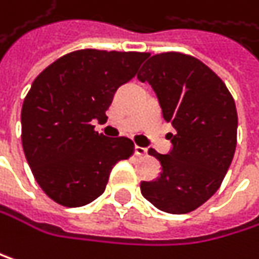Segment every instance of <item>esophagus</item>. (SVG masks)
Instances as JSON below:
<instances>
[{"label": "esophagus", "mask_w": 259, "mask_h": 259, "mask_svg": "<svg viewBox=\"0 0 259 259\" xmlns=\"http://www.w3.org/2000/svg\"><path fill=\"white\" fill-rule=\"evenodd\" d=\"M135 155H137V156H143V155H147V149H146V147H140V146H135Z\"/></svg>", "instance_id": "1"}]
</instances>
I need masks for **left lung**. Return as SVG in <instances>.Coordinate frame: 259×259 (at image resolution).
<instances>
[{"mask_svg": "<svg viewBox=\"0 0 259 259\" xmlns=\"http://www.w3.org/2000/svg\"><path fill=\"white\" fill-rule=\"evenodd\" d=\"M155 91L162 118L171 122V149L153 155L162 167L141 194L158 209L187 214L222 185L237 147L235 101L222 78L203 62L182 53L152 56L138 72Z\"/></svg>", "mask_w": 259, "mask_h": 259, "instance_id": "8db88e82", "label": "left lung"}]
</instances>
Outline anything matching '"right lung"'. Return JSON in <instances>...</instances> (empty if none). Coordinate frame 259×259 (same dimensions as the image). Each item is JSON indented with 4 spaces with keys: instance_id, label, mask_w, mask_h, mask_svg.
I'll use <instances>...</instances> for the list:
<instances>
[{
    "instance_id": "1",
    "label": "right lung",
    "mask_w": 259,
    "mask_h": 259,
    "mask_svg": "<svg viewBox=\"0 0 259 259\" xmlns=\"http://www.w3.org/2000/svg\"><path fill=\"white\" fill-rule=\"evenodd\" d=\"M147 53L78 50L62 56L33 81L21 110L22 149L44 193L68 208L91 203L118 161L134 153L125 138H106L104 122L116 89L132 80Z\"/></svg>"
}]
</instances>
